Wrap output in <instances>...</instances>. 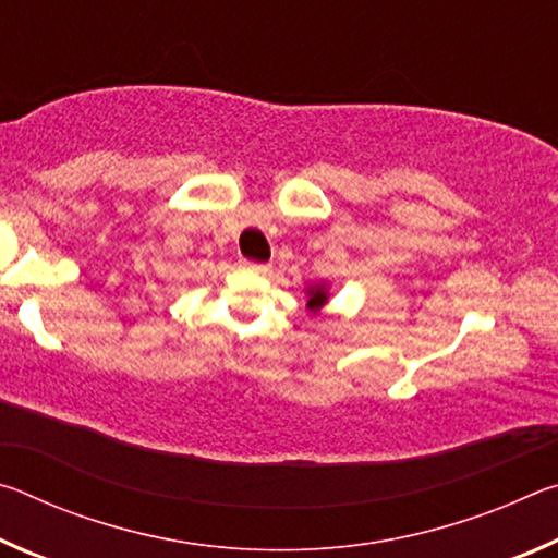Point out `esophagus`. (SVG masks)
<instances>
[{"label": "esophagus", "instance_id": "esophagus-1", "mask_svg": "<svg viewBox=\"0 0 558 558\" xmlns=\"http://www.w3.org/2000/svg\"><path fill=\"white\" fill-rule=\"evenodd\" d=\"M241 266L253 270V272H266L268 270L266 263H256V260H241Z\"/></svg>", "mask_w": 558, "mask_h": 558}]
</instances>
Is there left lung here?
I'll use <instances>...</instances> for the list:
<instances>
[{"label":"left lung","mask_w":558,"mask_h":558,"mask_svg":"<svg viewBox=\"0 0 558 558\" xmlns=\"http://www.w3.org/2000/svg\"><path fill=\"white\" fill-rule=\"evenodd\" d=\"M327 302V292H325V288H310V302L307 305L310 307H319V305H325Z\"/></svg>","instance_id":"1"}]
</instances>
